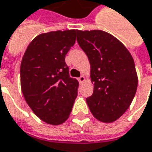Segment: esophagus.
Here are the masks:
<instances>
[{
  "label": "esophagus",
  "mask_w": 152,
  "mask_h": 152,
  "mask_svg": "<svg viewBox=\"0 0 152 152\" xmlns=\"http://www.w3.org/2000/svg\"><path fill=\"white\" fill-rule=\"evenodd\" d=\"M85 80H86V78H85V76H80L79 78H78V80H79L80 83H82L83 81H85Z\"/></svg>",
  "instance_id": "1"
}]
</instances>
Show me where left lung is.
I'll list each match as a JSON object with an SVG mask.
<instances>
[{"instance_id":"1","label":"left lung","mask_w":152,"mask_h":152,"mask_svg":"<svg viewBox=\"0 0 152 152\" xmlns=\"http://www.w3.org/2000/svg\"><path fill=\"white\" fill-rule=\"evenodd\" d=\"M77 42L91 63L94 91L86 98L93 116L113 123L129 108L137 87V75L129 51L115 37L102 30L77 32Z\"/></svg>"}]
</instances>
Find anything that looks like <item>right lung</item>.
<instances>
[{"label": "right lung", "instance_id": "obj_1", "mask_svg": "<svg viewBox=\"0 0 152 152\" xmlns=\"http://www.w3.org/2000/svg\"><path fill=\"white\" fill-rule=\"evenodd\" d=\"M78 30L52 31L33 39L20 65V85L25 101L41 120L63 124L77 96L78 80L69 76L65 58L75 44Z\"/></svg>", "mask_w": 152, "mask_h": 152}]
</instances>
